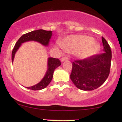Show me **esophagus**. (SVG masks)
<instances>
[{
    "instance_id": "obj_1",
    "label": "esophagus",
    "mask_w": 122,
    "mask_h": 122,
    "mask_svg": "<svg viewBox=\"0 0 122 122\" xmlns=\"http://www.w3.org/2000/svg\"><path fill=\"white\" fill-rule=\"evenodd\" d=\"M68 60V58L67 57H62V58H61V62H63V61H67Z\"/></svg>"
}]
</instances>
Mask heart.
I'll return each instance as SVG.
<instances>
[{"label": "heart", "mask_w": 122, "mask_h": 122, "mask_svg": "<svg viewBox=\"0 0 122 122\" xmlns=\"http://www.w3.org/2000/svg\"><path fill=\"white\" fill-rule=\"evenodd\" d=\"M62 48L69 53H76L80 59H86L98 52L99 45L91 37L83 35L68 36L61 43Z\"/></svg>", "instance_id": "1"}]
</instances>
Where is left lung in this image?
I'll use <instances>...</instances> for the list:
<instances>
[{"mask_svg": "<svg viewBox=\"0 0 122 122\" xmlns=\"http://www.w3.org/2000/svg\"><path fill=\"white\" fill-rule=\"evenodd\" d=\"M103 53L72 62L71 79L78 88L91 91L102 85L111 69L112 51L107 42L102 37Z\"/></svg>", "mask_w": 122, "mask_h": 122, "instance_id": "left-lung-1", "label": "left lung"}]
</instances>
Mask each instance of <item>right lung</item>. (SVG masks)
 I'll list each match as a JSON object with an SVG mask.
<instances>
[{
	"label": "right lung",
	"mask_w": 122,
	"mask_h": 122,
	"mask_svg": "<svg viewBox=\"0 0 122 122\" xmlns=\"http://www.w3.org/2000/svg\"><path fill=\"white\" fill-rule=\"evenodd\" d=\"M52 36L51 30H45L43 29H39L31 31L30 32L26 33L18 39L17 41L14 48L12 51L11 53V60L12 62L14 59L16 51L18 50L20 46L22 43L24 42H28V41H36L41 43L44 46H47L50 42V39ZM61 61L59 59L54 58H49L48 60V69L45 74V76L39 83L35 85L34 86L27 87V88L30 89L32 90H40L42 89L45 88L48 86V84L51 81L53 76V72L58 66L61 65Z\"/></svg>",
	"instance_id": "add662e5"
}]
</instances>
